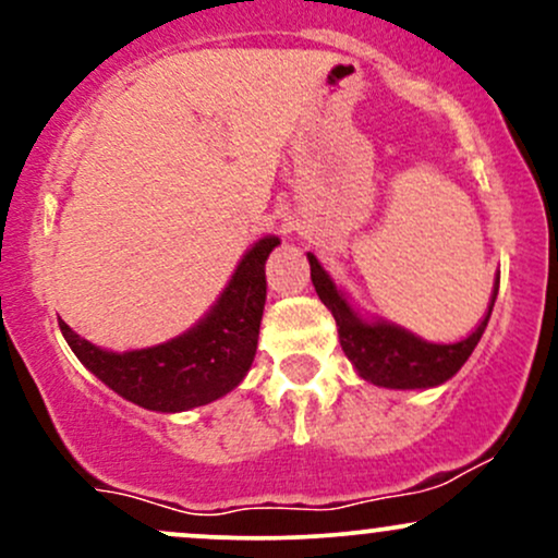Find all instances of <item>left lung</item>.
<instances>
[{"label":"left lung","instance_id":"obj_1","mask_svg":"<svg viewBox=\"0 0 558 558\" xmlns=\"http://www.w3.org/2000/svg\"><path fill=\"white\" fill-rule=\"evenodd\" d=\"M312 267V283L319 301L332 312L338 325V338H341L343 354L354 364L362 380L373 383L380 388L412 390V388H435L440 383L451 380L462 369V364L470 360L480 338H483L488 319L496 304V291L490 293L488 315L480 319L475 332L457 343H430L425 338L414 336L401 325L388 323L380 317H362L351 306L345 293L332 283V278L323 270L317 257L306 252Z\"/></svg>","mask_w":558,"mask_h":558}]
</instances>
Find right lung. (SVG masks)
<instances>
[{
	"mask_svg": "<svg viewBox=\"0 0 558 558\" xmlns=\"http://www.w3.org/2000/svg\"><path fill=\"white\" fill-rule=\"evenodd\" d=\"M278 243L275 235L254 243L207 315L170 341L110 351L81 338L60 319L62 336L88 373L149 412L175 414L213 403L239 386L257 354L267 299L265 262Z\"/></svg>",
	"mask_w": 558,
	"mask_h": 558,
	"instance_id": "obj_1",
	"label": "right lung"
}]
</instances>
